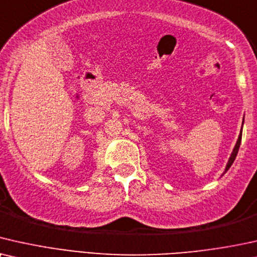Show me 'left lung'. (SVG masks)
I'll list each match as a JSON object with an SVG mask.
<instances>
[{
  "label": "left lung",
  "instance_id": "8db88e82",
  "mask_svg": "<svg viewBox=\"0 0 257 257\" xmlns=\"http://www.w3.org/2000/svg\"><path fill=\"white\" fill-rule=\"evenodd\" d=\"M241 139H242V129H241V134H240V136H238L237 142H236V145H235V148H234V150H232V153H231V155H230V159H229V161H228L227 167H225V172H227V170H228L229 168H230L232 162H234L235 159H236V155H237L238 148H240V145H241ZM225 172H224V173H225Z\"/></svg>",
  "mask_w": 257,
  "mask_h": 257
}]
</instances>
